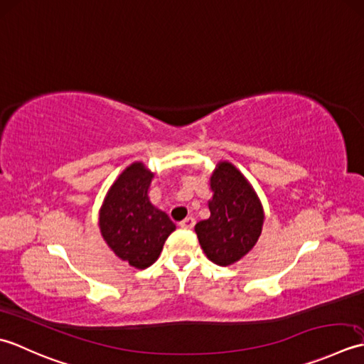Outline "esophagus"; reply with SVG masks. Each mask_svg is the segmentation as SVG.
<instances>
[{
	"mask_svg": "<svg viewBox=\"0 0 364 364\" xmlns=\"http://www.w3.org/2000/svg\"><path fill=\"white\" fill-rule=\"evenodd\" d=\"M195 223H196V221H195V218H191V217H187V218H185V220H182V221H181V223H179V226H181L182 229H191L193 226H195Z\"/></svg>",
	"mask_w": 364,
	"mask_h": 364,
	"instance_id": "34e87169",
	"label": "esophagus"
}]
</instances>
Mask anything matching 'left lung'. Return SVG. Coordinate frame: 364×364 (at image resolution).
Here are the masks:
<instances>
[{
	"label": "left lung",
	"instance_id": "left-lung-1",
	"mask_svg": "<svg viewBox=\"0 0 364 364\" xmlns=\"http://www.w3.org/2000/svg\"><path fill=\"white\" fill-rule=\"evenodd\" d=\"M210 217L195 226L205 256L217 265L239 261L262 232L264 212L248 181L231 163H220L210 177Z\"/></svg>",
	"mask_w": 364,
	"mask_h": 364
}]
</instances>
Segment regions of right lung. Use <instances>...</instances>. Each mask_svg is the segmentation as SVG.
I'll return each mask as SVG.
<instances>
[{
  "label": "right lung",
  "mask_w": 364,
  "mask_h": 364,
  "mask_svg": "<svg viewBox=\"0 0 364 364\" xmlns=\"http://www.w3.org/2000/svg\"><path fill=\"white\" fill-rule=\"evenodd\" d=\"M152 173L133 163L109 188L100 210V232L108 247L136 269L157 261L176 225L147 198Z\"/></svg>",
  "instance_id": "obj_1"
}]
</instances>
